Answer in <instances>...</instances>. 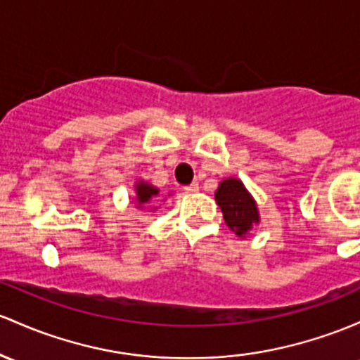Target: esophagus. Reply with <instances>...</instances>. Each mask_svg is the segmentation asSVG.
<instances>
[{"instance_id": "esophagus-1", "label": "esophagus", "mask_w": 360, "mask_h": 360, "mask_svg": "<svg viewBox=\"0 0 360 360\" xmlns=\"http://www.w3.org/2000/svg\"><path fill=\"white\" fill-rule=\"evenodd\" d=\"M183 189H184V191H186V193H196V191H198V183L188 184V186H184Z\"/></svg>"}]
</instances>
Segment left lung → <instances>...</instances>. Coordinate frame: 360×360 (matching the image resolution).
Here are the masks:
<instances>
[{
    "instance_id": "left-lung-1",
    "label": "left lung",
    "mask_w": 360,
    "mask_h": 360,
    "mask_svg": "<svg viewBox=\"0 0 360 360\" xmlns=\"http://www.w3.org/2000/svg\"><path fill=\"white\" fill-rule=\"evenodd\" d=\"M215 200L224 213L225 224L243 238L259 222L258 208L239 179H225L215 193Z\"/></svg>"
}]
</instances>
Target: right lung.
<instances>
[{
  "label": "right lung",
  "instance_id": "obj_1",
  "mask_svg": "<svg viewBox=\"0 0 360 360\" xmlns=\"http://www.w3.org/2000/svg\"><path fill=\"white\" fill-rule=\"evenodd\" d=\"M159 195V189L153 188L152 184H147L143 183V181H140V183L136 184V200H138V207L143 203H148L150 200L153 198V196Z\"/></svg>",
  "mask_w": 360,
  "mask_h": 360
}]
</instances>
